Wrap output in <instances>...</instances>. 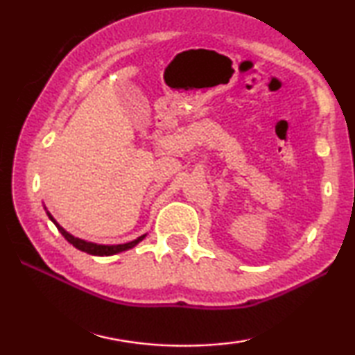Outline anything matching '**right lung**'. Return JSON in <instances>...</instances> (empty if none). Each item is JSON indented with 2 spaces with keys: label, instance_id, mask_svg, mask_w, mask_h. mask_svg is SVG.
<instances>
[{
  "label": "right lung",
  "instance_id": "1",
  "mask_svg": "<svg viewBox=\"0 0 355 355\" xmlns=\"http://www.w3.org/2000/svg\"><path fill=\"white\" fill-rule=\"evenodd\" d=\"M46 209V208H45ZM48 218H50V220L53 222L58 227V230L62 233V236L67 239V241L70 244H73V248H76L78 250L81 252H86V254H91V255H97V257H110V255H116L119 254V252H125V250H130L133 249L136 244H139L144 238H146L147 235H142L139 238H136L135 241H130V243H125V244H112V245H107V244H97V243H91V241H84V239L81 238H76L71 235V233H69L65 228H62L61 225L58 224L56 219L53 218V216L50 214V211H46Z\"/></svg>",
  "mask_w": 355,
  "mask_h": 355
}]
</instances>
